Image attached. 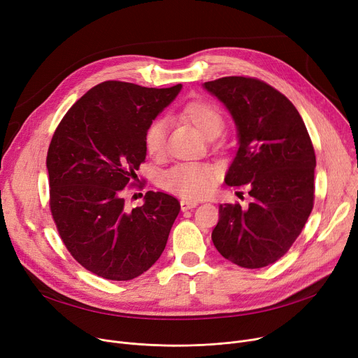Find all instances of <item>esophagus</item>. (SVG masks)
Returning <instances> with one entry per match:
<instances>
[{"label":"esophagus","mask_w":358,"mask_h":358,"mask_svg":"<svg viewBox=\"0 0 358 358\" xmlns=\"http://www.w3.org/2000/svg\"><path fill=\"white\" fill-rule=\"evenodd\" d=\"M180 204H181V210H182V212H185V210L194 209L196 206H197V201H194V200H185V199H182V200L180 201Z\"/></svg>","instance_id":"1"}]
</instances>
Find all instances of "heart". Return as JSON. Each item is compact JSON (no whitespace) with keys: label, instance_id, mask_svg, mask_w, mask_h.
<instances>
[{"label":"heart","instance_id":"obj_1","mask_svg":"<svg viewBox=\"0 0 358 358\" xmlns=\"http://www.w3.org/2000/svg\"><path fill=\"white\" fill-rule=\"evenodd\" d=\"M180 116L192 123L204 138H215L224 124L222 110L212 101L194 100L187 103ZM166 122L161 117L150 122L145 130L143 143L150 157H159L165 146ZM219 177V169L206 162H182L166 169L159 177L164 190L185 199H201L212 193Z\"/></svg>","mask_w":358,"mask_h":358}]
</instances>
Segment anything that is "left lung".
<instances>
[{
    "label": "left lung",
    "instance_id": "obj_1",
    "mask_svg": "<svg viewBox=\"0 0 358 358\" xmlns=\"http://www.w3.org/2000/svg\"><path fill=\"white\" fill-rule=\"evenodd\" d=\"M228 108L238 150L224 182L247 185V209L224 203L212 241L222 257L243 268L283 257L313 209L316 158L306 126L292 101L255 78L224 77L203 84Z\"/></svg>",
    "mask_w": 358,
    "mask_h": 358
}]
</instances>
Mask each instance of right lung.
Here are the masks:
<instances>
[{"mask_svg": "<svg viewBox=\"0 0 358 358\" xmlns=\"http://www.w3.org/2000/svg\"><path fill=\"white\" fill-rule=\"evenodd\" d=\"M180 90L106 81L87 91L55 130L46 158L50 212L66 250L96 275L135 278L166 245L178 200L148 192L141 208L127 210L123 193L146 158L148 124Z\"/></svg>", "mask_w": 358, "mask_h": 358, "instance_id": "right-lung-1", "label": "right lung"}]
</instances>
